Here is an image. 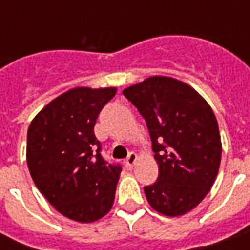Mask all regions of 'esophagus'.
Instances as JSON below:
<instances>
[{
  "label": "esophagus",
  "instance_id": "34e87169",
  "mask_svg": "<svg viewBox=\"0 0 250 250\" xmlns=\"http://www.w3.org/2000/svg\"><path fill=\"white\" fill-rule=\"evenodd\" d=\"M137 158H139V157H137L136 153H129L128 157H127V160H125V166H127V168H132L133 165L136 164Z\"/></svg>",
  "mask_w": 250,
  "mask_h": 250
}]
</instances>
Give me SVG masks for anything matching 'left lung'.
Segmentation results:
<instances>
[{"label":"left lung","mask_w":250,"mask_h":250,"mask_svg":"<svg viewBox=\"0 0 250 250\" xmlns=\"http://www.w3.org/2000/svg\"><path fill=\"white\" fill-rule=\"evenodd\" d=\"M123 94L145 119L160 174L144 187L153 209L178 217L196 208L217 178L222 143L217 118L189 86L167 76H152Z\"/></svg>","instance_id":"left-lung-1"}]
</instances>
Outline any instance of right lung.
Segmentation results:
<instances>
[{
    "instance_id": "add662e5",
    "label": "right lung",
    "mask_w": 250,
    "mask_h": 250,
    "mask_svg": "<svg viewBox=\"0 0 250 250\" xmlns=\"http://www.w3.org/2000/svg\"><path fill=\"white\" fill-rule=\"evenodd\" d=\"M115 93V88H74L49 102L29 125L31 176L57 211L72 221H97L114 204L122 166L104 160L93 128Z\"/></svg>"
}]
</instances>
